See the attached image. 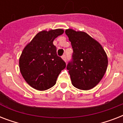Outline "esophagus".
Returning <instances> with one entry per match:
<instances>
[{"mask_svg": "<svg viewBox=\"0 0 123 123\" xmlns=\"http://www.w3.org/2000/svg\"><path fill=\"white\" fill-rule=\"evenodd\" d=\"M62 58L63 59V60H64V61L66 62V60H67V59H66V55L65 54L62 56Z\"/></svg>", "mask_w": 123, "mask_h": 123, "instance_id": "1", "label": "esophagus"}]
</instances>
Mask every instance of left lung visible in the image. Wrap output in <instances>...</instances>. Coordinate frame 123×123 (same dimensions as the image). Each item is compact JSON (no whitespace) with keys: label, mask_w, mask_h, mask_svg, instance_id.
Listing matches in <instances>:
<instances>
[{"label":"left lung","mask_w":123,"mask_h":123,"mask_svg":"<svg viewBox=\"0 0 123 123\" xmlns=\"http://www.w3.org/2000/svg\"><path fill=\"white\" fill-rule=\"evenodd\" d=\"M73 52L67 65L71 82L75 87L91 89L105 75L108 65L107 54L101 44L84 32L68 29Z\"/></svg>","instance_id":"obj_1"}]
</instances>
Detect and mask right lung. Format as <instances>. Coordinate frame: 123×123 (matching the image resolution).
<instances>
[{
    "instance_id": "right-lung-1",
    "label": "right lung",
    "mask_w": 123,
    "mask_h": 123,
    "mask_svg": "<svg viewBox=\"0 0 123 123\" xmlns=\"http://www.w3.org/2000/svg\"><path fill=\"white\" fill-rule=\"evenodd\" d=\"M63 32L60 29L40 32L23 50L19 60L20 72L32 87L39 91L50 89L66 68V62L57 55L53 44Z\"/></svg>"
}]
</instances>
